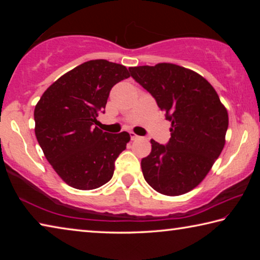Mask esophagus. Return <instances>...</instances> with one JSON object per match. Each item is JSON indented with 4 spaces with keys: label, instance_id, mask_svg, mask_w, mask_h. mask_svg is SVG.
<instances>
[{
    "label": "esophagus",
    "instance_id": "1",
    "mask_svg": "<svg viewBox=\"0 0 260 260\" xmlns=\"http://www.w3.org/2000/svg\"><path fill=\"white\" fill-rule=\"evenodd\" d=\"M131 139L133 140V141H135V140H140L141 139V136H139V135H136L134 132H131Z\"/></svg>",
    "mask_w": 260,
    "mask_h": 260
}]
</instances>
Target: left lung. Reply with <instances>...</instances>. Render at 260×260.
I'll list each match as a JSON object with an SVG mask.
<instances>
[{"mask_svg": "<svg viewBox=\"0 0 260 260\" xmlns=\"http://www.w3.org/2000/svg\"><path fill=\"white\" fill-rule=\"evenodd\" d=\"M128 70L172 122L166 146L150 141V155L141 160L143 177L162 195H183L203 181L221 153L227 109L211 83L189 69L159 63Z\"/></svg>", "mask_w": 260, "mask_h": 260, "instance_id": "left-lung-1", "label": "left lung"}]
</instances>
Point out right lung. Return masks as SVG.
I'll return each mask as SVG.
<instances>
[{
  "instance_id": "obj_1",
  "label": "right lung",
  "mask_w": 260,
  "mask_h": 260,
  "mask_svg": "<svg viewBox=\"0 0 260 260\" xmlns=\"http://www.w3.org/2000/svg\"><path fill=\"white\" fill-rule=\"evenodd\" d=\"M128 77L124 65L88 60L57 79L35 105V136L69 186L91 190L111 180L114 160L131 136L127 132L110 134L94 125L100 122L111 88Z\"/></svg>"
}]
</instances>
